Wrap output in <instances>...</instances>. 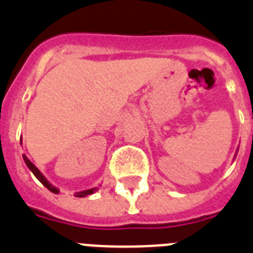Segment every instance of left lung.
Listing matches in <instances>:
<instances>
[{"label": "left lung", "instance_id": "obj_1", "mask_svg": "<svg viewBox=\"0 0 253 253\" xmlns=\"http://www.w3.org/2000/svg\"><path fill=\"white\" fill-rule=\"evenodd\" d=\"M237 151H238V150H237ZM236 155H237V154H236Z\"/></svg>", "mask_w": 253, "mask_h": 253}]
</instances>
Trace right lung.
<instances>
[{"mask_svg": "<svg viewBox=\"0 0 253 253\" xmlns=\"http://www.w3.org/2000/svg\"><path fill=\"white\" fill-rule=\"evenodd\" d=\"M20 144H21V140H20ZM23 159H24V162H25L26 167H28V168H29L30 170H32L33 174H34L35 177L38 178V181L41 182V183L43 184L44 187H47L48 190L50 191V192L60 193V190H58V188H57L56 186H53V184L50 183V182L48 181L47 178H45L44 175H43V173H42L41 170H39V169L37 168V167H35L34 164H33L29 159H28V157H26L25 154H24V155H23ZM98 190H99V187H94V188H89V190L79 191V192H75L74 196H76V197H85V196H89V195H93V193H95Z\"/></svg>", "mask_w": 253, "mask_h": 253, "instance_id": "right-lung-1", "label": "right lung"}]
</instances>
